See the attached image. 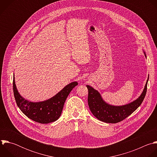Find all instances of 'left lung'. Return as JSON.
<instances>
[{
    "mask_svg": "<svg viewBox=\"0 0 157 157\" xmlns=\"http://www.w3.org/2000/svg\"><path fill=\"white\" fill-rule=\"evenodd\" d=\"M143 51L147 58L145 51L144 50ZM148 78L149 75L141 95L133 101L121 106L112 105L106 103L98 90L87 85L88 104L91 112L98 119L106 123H117L122 121L130 116L142 104L146 95Z\"/></svg>",
    "mask_w": 157,
    "mask_h": 157,
    "instance_id": "left-lung-1",
    "label": "left lung"
}]
</instances>
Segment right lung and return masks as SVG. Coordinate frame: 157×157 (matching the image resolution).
I'll return each mask as SVG.
<instances>
[{
  "label": "right lung",
  "instance_id": "right-lung-1",
  "mask_svg": "<svg viewBox=\"0 0 157 157\" xmlns=\"http://www.w3.org/2000/svg\"><path fill=\"white\" fill-rule=\"evenodd\" d=\"M77 85V82H72L52 97L42 101L33 102L24 98L19 93L13 74V89L18 107L28 118L41 124H48L59 118L68 95Z\"/></svg>",
  "mask_w": 157,
  "mask_h": 157
}]
</instances>
